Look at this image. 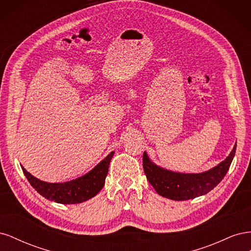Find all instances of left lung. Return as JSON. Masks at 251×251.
Masks as SVG:
<instances>
[{
	"label": "left lung",
	"mask_w": 251,
	"mask_h": 251,
	"mask_svg": "<svg viewBox=\"0 0 251 251\" xmlns=\"http://www.w3.org/2000/svg\"><path fill=\"white\" fill-rule=\"evenodd\" d=\"M235 149L237 144L224 161L216 168L201 174H180L166 171L151 162L144 151L142 157L143 171L151 186L164 198L176 201L194 199L207 194L222 181L229 170Z\"/></svg>",
	"instance_id": "obj_1"
}]
</instances>
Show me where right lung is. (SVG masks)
Masks as SVG:
<instances>
[{
  "label": "right lung",
  "mask_w": 251,
  "mask_h": 251,
  "mask_svg": "<svg viewBox=\"0 0 251 251\" xmlns=\"http://www.w3.org/2000/svg\"><path fill=\"white\" fill-rule=\"evenodd\" d=\"M113 155L114 151H111L100 163H98L85 176L64 183H48L33 177L23 166L22 170L29 183L46 199L62 204H76L93 198L100 193L104 185Z\"/></svg>",
  "instance_id": "obj_1"
}]
</instances>
